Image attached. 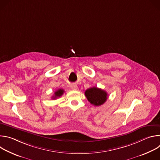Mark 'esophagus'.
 Here are the masks:
<instances>
[{
    "mask_svg": "<svg viewBox=\"0 0 160 160\" xmlns=\"http://www.w3.org/2000/svg\"><path fill=\"white\" fill-rule=\"evenodd\" d=\"M73 90H77L78 89V86L76 85V84H73L72 86H71Z\"/></svg>",
    "mask_w": 160,
    "mask_h": 160,
    "instance_id": "obj_1",
    "label": "esophagus"
}]
</instances>
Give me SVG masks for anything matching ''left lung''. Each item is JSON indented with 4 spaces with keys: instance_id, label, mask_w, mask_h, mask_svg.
<instances>
[{
    "instance_id": "1",
    "label": "left lung",
    "mask_w": 160,
    "mask_h": 160,
    "mask_svg": "<svg viewBox=\"0 0 160 160\" xmlns=\"http://www.w3.org/2000/svg\"><path fill=\"white\" fill-rule=\"evenodd\" d=\"M85 95L88 101L96 106L103 104L108 98V94L106 91L96 87L85 90Z\"/></svg>"
}]
</instances>
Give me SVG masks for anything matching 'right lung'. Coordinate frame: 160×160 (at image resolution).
I'll list each match as a JSON object with an SVG mask.
<instances>
[{
    "instance_id": "right-lung-1",
    "label": "right lung",
    "mask_w": 160,
    "mask_h": 160,
    "mask_svg": "<svg viewBox=\"0 0 160 160\" xmlns=\"http://www.w3.org/2000/svg\"><path fill=\"white\" fill-rule=\"evenodd\" d=\"M64 92V91L63 89H61V88L58 89V90H56V92H54V96H53L52 97V98L53 99H56V98H58L61 97V96L63 94Z\"/></svg>"
}]
</instances>
